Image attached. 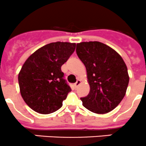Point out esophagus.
<instances>
[{"instance_id":"esophagus-1","label":"esophagus","mask_w":146,"mask_h":146,"mask_svg":"<svg viewBox=\"0 0 146 146\" xmlns=\"http://www.w3.org/2000/svg\"><path fill=\"white\" fill-rule=\"evenodd\" d=\"M80 83H81V80H78L77 81H76V82H75V83H74L75 88H78V87L79 85H80Z\"/></svg>"}]
</instances>
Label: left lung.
Returning a JSON list of instances; mask_svg holds the SVG:
<instances>
[{
	"label": "left lung",
	"instance_id": "8db88e82",
	"mask_svg": "<svg viewBox=\"0 0 146 146\" xmlns=\"http://www.w3.org/2000/svg\"><path fill=\"white\" fill-rule=\"evenodd\" d=\"M76 53L85 65L90 92L81 98L84 107L96 114H106L118 106L129 82L126 65L113 48L100 42L77 44Z\"/></svg>",
	"mask_w": 146,
	"mask_h": 146
}]
</instances>
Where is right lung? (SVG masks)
<instances>
[{"mask_svg": "<svg viewBox=\"0 0 146 146\" xmlns=\"http://www.w3.org/2000/svg\"><path fill=\"white\" fill-rule=\"evenodd\" d=\"M75 48V43L48 44L34 52L23 64L18 75L20 93L34 111L48 114L62 107L71 89L61 68Z\"/></svg>", "mask_w": 146, "mask_h": 146, "instance_id": "right-lung-1", "label": "right lung"}]
</instances>
